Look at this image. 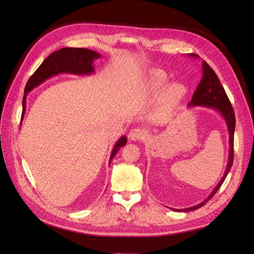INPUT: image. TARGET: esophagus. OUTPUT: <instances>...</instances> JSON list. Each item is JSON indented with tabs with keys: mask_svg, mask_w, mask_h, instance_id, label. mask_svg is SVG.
<instances>
[{
	"mask_svg": "<svg viewBox=\"0 0 254 254\" xmlns=\"http://www.w3.org/2000/svg\"><path fill=\"white\" fill-rule=\"evenodd\" d=\"M146 136V133L143 129L140 128H133L132 130H130V132L128 134L129 140L131 141H140V140H144Z\"/></svg>",
	"mask_w": 254,
	"mask_h": 254,
	"instance_id": "1",
	"label": "esophagus"
}]
</instances>
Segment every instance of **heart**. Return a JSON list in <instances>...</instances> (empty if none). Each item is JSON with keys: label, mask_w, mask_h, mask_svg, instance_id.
Masks as SVG:
<instances>
[{"label": "heart", "mask_w": 254, "mask_h": 254, "mask_svg": "<svg viewBox=\"0 0 254 254\" xmlns=\"http://www.w3.org/2000/svg\"><path fill=\"white\" fill-rule=\"evenodd\" d=\"M168 79L167 74L162 70H151L146 77L145 89L150 93H156L164 87ZM187 93V88L180 82H172L163 89L162 99L166 108L178 103Z\"/></svg>", "instance_id": "b5f03b06"}]
</instances>
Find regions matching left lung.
<instances>
[{"instance_id":"8db88e82","label":"left lung","mask_w":254,"mask_h":254,"mask_svg":"<svg viewBox=\"0 0 254 254\" xmlns=\"http://www.w3.org/2000/svg\"><path fill=\"white\" fill-rule=\"evenodd\" d=\"M190 56L193 57H198L196 54H191ZM189 106H202V107H207V108H212L215 109L216 111L220 112V114L224 117L227 123V127H228V131H229V142H230V150H229V162L227 164V170L225 172L224 177H222L219 183L213 190L210 196L207 197L205 200H203L201 203H199L197 205L188 207V209H171L177 212H189V211H194L198 207H201L204 205L210 199L217 193V190L221 187V184L224 183L226 177L230 171V168L232 167L233 164V158H234V153H233V146H234V129H235V114L233 107L230 103L229 98L226 94V91L224 87L221 86V83L217 77V75L215 74V72L212 70V67L207 64L205 61L202 63V78L199 82L198 87L196 91L194 92L193 98H191L190 103Z\"/></svg>"}]
</instances>
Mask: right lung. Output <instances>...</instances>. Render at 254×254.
<instances>
[{
  "label": "right lung",
  "instance_id": "add662e5",
  "mask_svg": "<svg viewBox=\"0 0 254 254\" xmlns=\"http://www.w3.org/2000/svg\"><path fill=\"white\" fill-rule=\"evenodd\" d=\"M101 56L99 54L88 49L79 48H64L59 51L52 53L51 55L45 59L40 66L37 68L36 72L30 76L28 79L25 90L24 97H23V113L24 114L26 107V95L29 91H32L37 86H39L44 80L52 77L54 75L59 73H72L77 75H88L94 72L93 61ZM127 143V137L122 136L121 139L115 143L111 152L110 162L113 157L117 155L118 151L125 146Z\"/></svg>",
  "mask_w": 254,
  "mask_h": 254
}]
</instances>
